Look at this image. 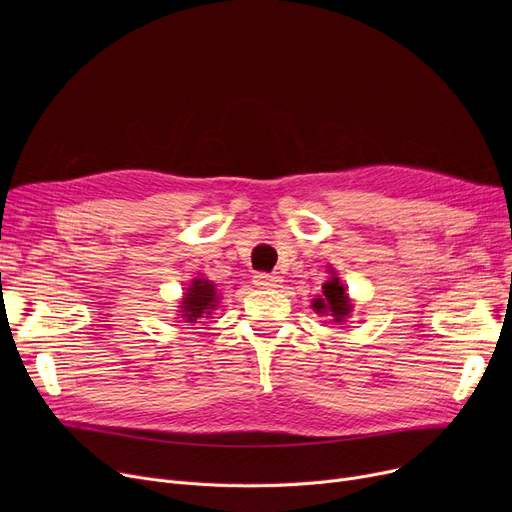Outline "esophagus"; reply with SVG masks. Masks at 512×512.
Masks as SVG:
<instances>
[{
    "label": "esophagus",
    "mask_w": 512,
    "mask_h": 512,
    "mask_svg": "<svg viewBox=\"0 0 512 512\" xmlns=\"http://www.w3.org/2000/svg\"><path fill=\"white\" fill-rule=\"evenodd\" d=\"M253 282H255V286H259V288H278L280 286V276L278 274H255L253 276Z\"/></svg>",
    "instance_id": "obj_1"
}]
</instances>
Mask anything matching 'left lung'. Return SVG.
Segmentation results:
<instances>
[{
  "mask_svg": "<svg viewBox=\"0 0 512 512\" xmlns=\"http://www.w3.org/2000/svg\"><path fill=\"white\" fill-rule=\"evenodd\" d=\"M321 288H324V294L313 299L311 307L321 315L330 313L334 317V321L342 324V321H346V317L353 311V305H351V299H348V292H346L344 284H340L336 274H332V278Z\"/></svg>",
  "mask_w": 512,
  "mask_h": 512,
  "instance_id": "1",
  "label": "left lung"
}]
</instances>
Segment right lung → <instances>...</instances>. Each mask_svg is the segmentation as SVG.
Wrapping results in <instances>:
<instances>
[{"instance_id":"add662e5","label":"right lung","mask_w":512,"mask_h":512,"mask_svg":"<svg viewBox=\"0 0 512 512\" xmlns=\"http://www.w3.org/2000/svg\"><path fill=\"white\" fill-rule=\"evenodd\" d=\"M218 299L220 297L218 290H215V284L205 278H197L184 292L180 303V315L186 324H195L197 319L211 315V311L218 307Z\"/></svg>"}]
</instances>
